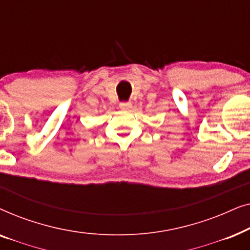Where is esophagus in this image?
<instances>
[{"label":"esophagus","mask_w":250,"mask_h":250,"mask_svg":"<svg viewBox=\"0 0 250 250\" xmlns=\"http://www.w3.org/2000/svg\"><path fill=\"white\" fill-rule=\"evenodd\" d=\"M119 107H121L123 110H128V109L132 108V104L131 102H121Z\"/></svg>","instance_id":"obj_1"}]
</instances>
